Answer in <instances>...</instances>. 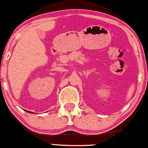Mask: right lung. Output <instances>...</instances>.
<instances>
[{
  "mask_svg": "<svg viewBox=\"0 0 148 148\" xmlns=\"http://www.w3.org/2000/svg\"><path fill=\"white\" fill-rule=\"evenodd\" d=\"M26 112H30V113H32V112H30V111H28V110H26Z\"/></svg>",
  "mask_w": 148,
  "mask_h": 148,
  "instance_id": "add662e5",
  "label": "right lung"
}]
</instances>
